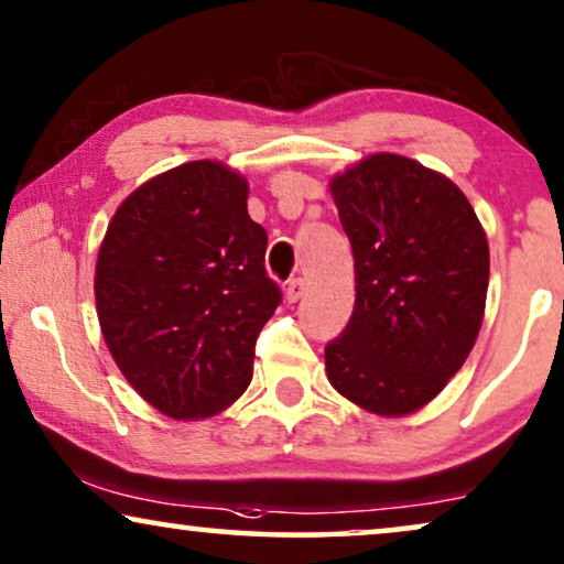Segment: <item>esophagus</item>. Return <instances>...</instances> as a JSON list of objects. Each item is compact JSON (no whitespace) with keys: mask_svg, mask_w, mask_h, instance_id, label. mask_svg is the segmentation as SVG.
<instances>
[{"mask_svg":"<svg viewBox=\"0 0 564 564\" xmlns=\"http://www.w3.org/2000/svg\"><path fill=\"white\" fill-rule=\"evenodd\" d=\"M304 291H306L304 278H291V281L286 283V302H289V304L299 302V299L304 296Z\"/></svg>","mask_w":564,"mask_h":564,"instance_id":"34e87169","label":"esophagus"}]
</instances>
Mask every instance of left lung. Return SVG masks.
I'll return each instance as SVG.
<instances>
[{
	"instance_id": "obj_1",
	"label": "left lung",
	"mask_w": 564,
	"mask_h": 564,
	"mask_svg": "<svg viewBox=\"0 0 564 564\" xmlns=\"http://www.w3.org/2000/svg\"><path fill=\"white\" fill-rule=\"evenodd\" d=\"M329 193L352 247L356 306L327 343V379L358 408L410 415L462 369L482 327L490 250L452 180L371 154Z\"/></svg>"
}]
</instances>
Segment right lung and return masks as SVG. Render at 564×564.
<instances>
[{
	"instance_id": "right-lung-1",
	"label": "right lung",
	"mask_w": 564,
	"mask_h": 564,
	"mask_svg": "<svg viewBox=\"0 0 564 564\" xmlns=\"http://www.w3.org/2000/svg\"><path fill=\"white\" fill-rule=\"evenodd\" d=\"M247 180L198 160L137 187L97 252V319L112 360L175 420L208 417L252 379L254 340L281 304Z\"/></svg>"
}]
</instances>
